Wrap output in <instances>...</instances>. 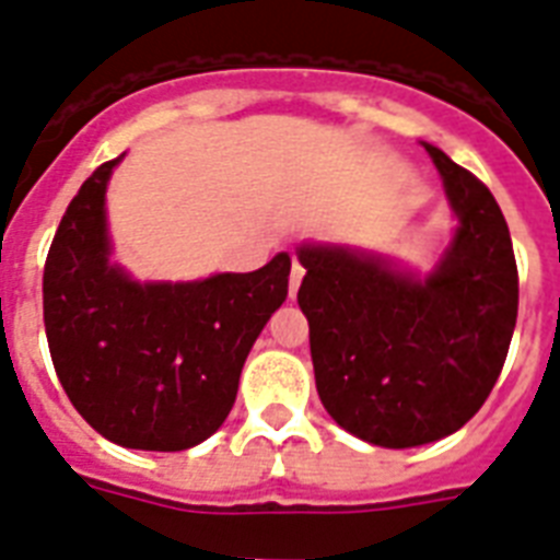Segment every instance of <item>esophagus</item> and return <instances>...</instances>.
<instances>
[{"label":"esophagus","mask_w":560,"mask_h":560,"mask_svg":"<svg viewBox=\"0 0 560 560\" xmlns=\"http://www.w3.org/2000/svg\"><path fill=\"white\" fill-rule=\"evenodd\" d=\"M301 280H303V266L294 259L292 262V275H289V294H298V289H301Z\"/></svg>","instance_id":"esophagus-1"}]
</instances>
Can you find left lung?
I'll list each match as a JSON object with an SVG mask.
<instances>
[{
  "mask_svg": "<svg viewBox=\"0 0 560 560\" xmlns=\"http://www.w3.org/2000/svg\"><path fill=\"white\" fill-rule=\"evenodd\" d=\"M456 233L427 277L348 245H298L318 397L368 444L453 435L488 400L517 324V262L488 186L423 142Z\"/></svg>",
  "mask_w": 560,
  "mask_h": 560,
  "instance_id": "8db88e82",
  "label": "left lung"
}]
</instances>
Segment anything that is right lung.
<instances>
[{"label": "right lung", "instance_id": "1", "mask_svg": "<svg viewBox=\"0 0 560 560\" xmlns=\"http://www.w3.org/2000/svg\"><path fill=\"white\" fill-rule=\"evenodd\" d=\"M125 158V154H122ZM107 160L69 201L43 271V320L63 392L128 450L177 453L231 415L254 341L289 294L292 257L189 283L133 280L110 262Z\"/></svg>", "mask_w": 560, "mask_h": 560}]
</instances>
